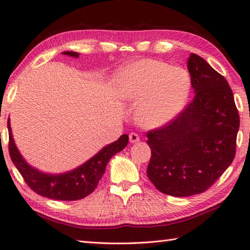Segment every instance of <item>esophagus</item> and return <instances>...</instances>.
Segmentation results:
<instances>
[{"mask_svg":"<svg viewBox=\"0 0 250 250\" xmlns=\"http://www.w3.org/2000/svg\"><path fill=\"white\" fill-rule=\"evenodd\" d=\"M129 139H130V142L131 143H137V142H139V141H140V137H139L137 133H134V132H131L129 134Z\"/></svg>","mask_w":250,"mask_h":250,"instance_id":"obj_1","label":"esophagus"}]
</instances>
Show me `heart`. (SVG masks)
<instances>
[{
	"label": "heart",
	"instance_id": "obj_1",
	"mask_svg": "<svg viewBox=\"0 0 250 250\" xmlns=\"http://www.w3.org/2000/svg\"><path fill=\"white\" fill-rule=\"evenodd\" d=\"M113 82L122 101H140L135 108V120L147 129L174 119L187 103L191 86L187 71L156 60H140L121 66Z\"/></svg>",
	"mask_w": 250,
	"mask_h": 250
}]
</instances>
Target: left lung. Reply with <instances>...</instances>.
Listing matches in <instances>:
<instances>
[{"label": "left lung", "instance_id": "obj_1", "mask_svg": "<svg viewBox=\"0 0 250 250\" xmlns=\"http://www.w3.org/2000/svg\"><path fill=\"white\" fill-rule=\"evenodd\" d=\"M193 101L166 125L147 132V177L172 197L206 191L232 164L239 116L223 75L191 53L187 62Z\"/></svg>", "mask_w": 250, "mask_h": 250}]
</instances>
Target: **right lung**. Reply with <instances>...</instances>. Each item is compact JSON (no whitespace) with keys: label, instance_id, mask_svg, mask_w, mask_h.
Segmentation results:
<instances>
[{"label":"right lung","instance_id":"1","mask_svg":"<svg viewBox=\"0 0 250 250\" xmlns=\"http://www.w3.org/2000/svg\"><path fill=\"white\" fill-rule=\"evenodd\" d=\"M63 54L73 58H79L80 56L78 52L73 51H64ZM7 129L10 137L8 151L12 162L21 172L26 184L40 196L61 201L80 200L92 193L105 174L108 162L115 154L122 151L129 141L128 135L122 134L117 141L106 145L75 169L63 174H47L30 166L21 156L13 139L10 119L7 120Z\"/></svg>","mask_w":250,"mask_h":250}]
</instances>
